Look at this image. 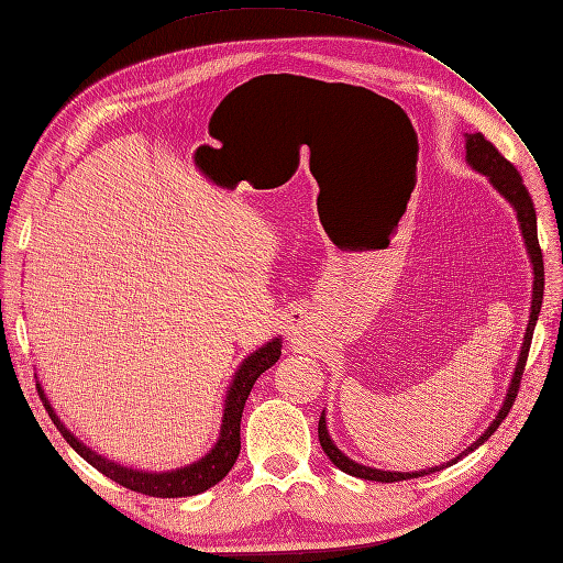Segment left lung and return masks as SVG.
Masks as SVG:
<instances>
[{
    "label": "left lung",
    "mask_w": 563,
    "mask_h": 563,
    "mask_svg": "<svg viewBox=\"0 0 563 563\" xmlns=\"http://www.w3.org/2000/svg\"><path fill=\"white\" fill-rule=\"evenodd\" d=\"M465 158L467 163L473 165L477 173L487 175L492 185L496 187L504 199L516 208L518 213V222H520V230H522V240H526L528 246V254L532 261V271H534V283H532V309H530V321H528V331H526V341H522V350H520V357L516 364V372L511 378V388H508L506 400L501 405L499 415H496V420L489 424V429L482 434L473 446H470L465 453L475 451L477 446H482L499 424L506 420V415L511 412L516 396H518V388H520V378H522V369H526V362H528V352H530V343H532V331H534V323H538L540 317V307H542V295H544V264H542V250H540V242H538V216H534V206L530 199V191L522 185V177L518 169L508 163L504 155L496 151V146L492 141H487L482 134H465ZM319 441H321V449L323 453L329 455L331 463L335 467H341L343 473L347 475H355L362 479H374V482H400V479H415V477H422L429 473H437L441 467H431V470H420V473H388V470H374L367 465H360L355 461H350L345 453L338 451L335 443L329 437V429H325V417L321 412L319 417ZM463 453V455H465ZM455 461H461V455ZM451 461V463H455ZM446 463V465H451Z\"/></svg>",
    "instance_id": "left-lung-1"
}]
</instances>
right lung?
Masks as SVG:
<instances>
[{"mask_svg": "<svg viewBox=\"0 0 563 563\" xmlns=\"http://www.w3.org/2000/svg\"><path fill=\"white\" fill-rule=\"evenodd\" d=\"M280 338L276 341H271L268 345L258 347L254 355L246 357L242 362V367L238 369L232 378V386L228 390V398H225V412H222V424H220V439L216 443V449L201 459L199 463L187 465V467H179L173 470V473H139V470L132 467H122V465H114L108 459H102L96 451H90L88 446H84L81 441H78L71 431L59 422V417L55 415V410L49 408V402L43 394L41 384L37 386V396H41L43 405L47 415L52 417V422L59 429V434L67 439L69 446L81 455L86 463L93 465L96 470L104 477L114 479L117 485H122L132 492L139 494H146V496H161V499H177V496H194V494H201L206 489H211L213 485L225 477L234 461H238L240 455V422H242V410H244V402L252 394V386L256 384V378L264 374L268 367L278 362L280 357Z\"/></svg>", "mask_w": 563, "mask_h": 563, "instance_id": "1", "label": "right lung"}]
</instances>
